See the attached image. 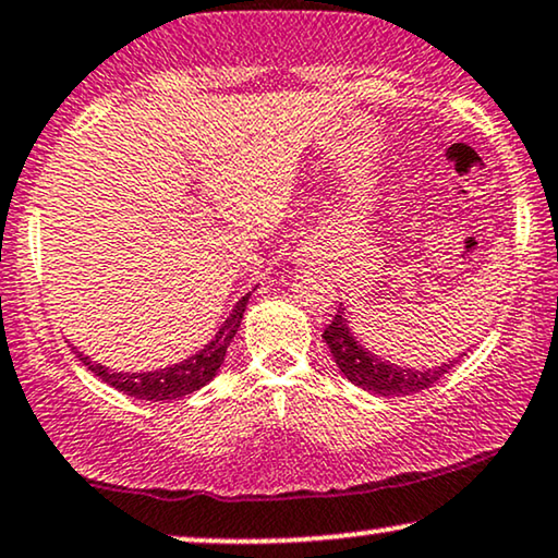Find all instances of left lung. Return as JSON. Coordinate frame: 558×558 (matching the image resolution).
I'll return each mask as SVG.
<instances>
[{"label": "left lung", "instance_id": "obj_1", "mask_svg": "<svg viewBox=\"0 0 558 558\" xmlns=\"http://www.w3.org/2000/svg\"><path fill=\"white\" fill-rule=\"evenodd\" d=\"M324 342L329 344L337 368L350 384L361 386L363 391L378 393V397H409V393L425 391L437 384L458 361H448L435 368H404L384 357L373 355L361 342L352 337L350 324L344 319V308H337L335 319L324 329Z\"/></svg>", "mask_w": 558, "mask_h": 558}]
</instances>
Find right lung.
<instances>
[{
  "mask_svg": "<svg viewBox=\"0 0 558 558\" xmlns=\"http://www.w3.org/2000/svg\"><path fill=\"white\" fill-rule=\"evenodd\" d=\"M250 295L252 293L242 295V301L236 303L234 312H231L229 319L223 322V327L216 331V337L206 344V348L178 365H169V368H159V371H146V373H118V371H108L105 365L89 361V357L84 355H80V361L87 365L95 376H100L105 384H110L112 389L129 393L133 399H146V401L182 399L187 397V393L203 389L208 380H214L218 368H221L223 357H227V350L231 340H234L239 324H242Z\"/></svg>",
  "mask_w": 558,
  "mask_h": 558,
  "instance_id": "obj_1",
  "label": "right lung"
}]
</instances>
